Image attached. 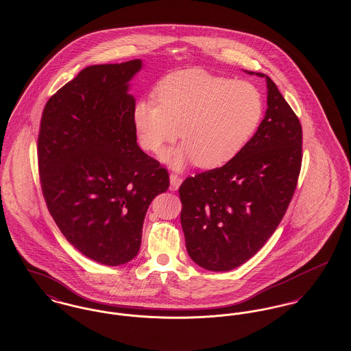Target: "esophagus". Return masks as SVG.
Wrapping results in <instances>:
<instances>
[{
  "mask_svg": "<svg viewBox=\"0 0 351 351\" xmlns=\"http://www.w3.org/2000/svg\"><path fill=\"white\" fill-rule=\"evenodd\" d=\"M182 181H184V178L180 177L178 174H174V173L170 174V184H171L173 189L177 190V189L181 186V184H182Z\"/></svg>",
  "mask_w": 351,
  "mask_h": 351,
  "instance_id": "esophagus-1",
  "label": "esophagus"
}]
</instances>
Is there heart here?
I'll list each match as a JSON object with an SVG mask.
<instances>
[{"label":"heart","instance_id":"1","mask_svg":"<svg viewBox=\"0 0 351 351\" xmlns=\"http://www.w3.org/2000/svg\"><path fill=\"white\" fill-rule=\"evenodd\" d=\"M156 95L134 104L133 127L140 147L152 153L180 134L184 144L162 156L174 167L228 164L254 137L264 113L263 96L254 84L203 70L167 75Z\"/></svg>","mask_w":351,"mask_h":351}]
</instances>
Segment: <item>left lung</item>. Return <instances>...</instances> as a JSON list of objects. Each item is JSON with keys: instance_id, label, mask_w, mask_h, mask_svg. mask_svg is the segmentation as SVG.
Wrapping results in <instances>:
<instances>
[{"instance_id": "8db88e82", "label": "left lung", "mask_w": 351, "mask_h": 351, "mask_svg": "<svg viewBox=\"0 0 351 351\" xmlns=\"http://www.w3.org/2000/svg\"><path fill=\"white\" fill-rule=\"evenodd\" d=\"M255 74L268 88L256 133L232 161L187 177L178 190L187 254L214 272L239 267L272 237L301 170L300 120L271 77Z\"/></svg>"}]
</instances>
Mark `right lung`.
Segmentation results:
<instances>
[{
  "label": "right lung",
  "instance_id": "right-lung-1",
  "mask_svg": "<svg viewBox=\"0 0 351 351\" xmlns=\"http://www.w3.org/2000/svg\"><path fill=\"white\" fill-rule=\"evenodd\" d=\"M143 63L82 70L45 106L38 134L39 181L64 238L84 256L121 265L138 254L149 204L169 173L137 145L128 82Z\"/></svg>",
  "mask_w": 351,
  "mask_h": 351
}]
</instances>
